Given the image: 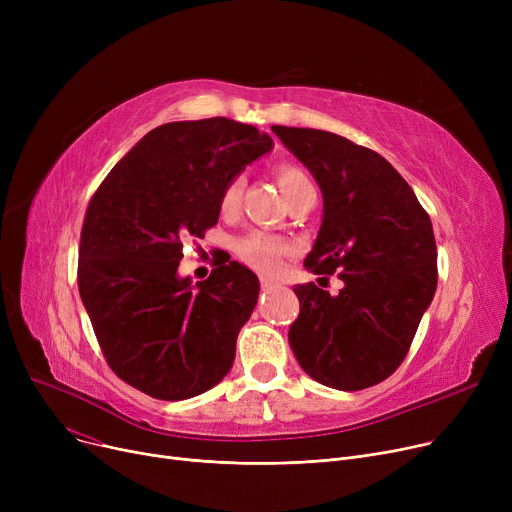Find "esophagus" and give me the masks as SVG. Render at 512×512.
Masks as SVG:
<instances>
[{"label":"esophagus","mask_w":512,"mask_h":512,"mask_svg":"<svg viewBox=\"0 0 512 512\" xmlns=\"http://www.w3.org/2000/svg\"><path fill=\"white\" fill-rule=\"evenodd\" d=\"M261 288L267 292V290H276V288H280V284H278V282H274L272 278H265V276H261Z\"/></svg>","instance_id":"34e87169"}]
</instances>
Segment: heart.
Returning a JSON list of instances; mask_svg holds the SVG:
<instances>
[{
    "mask_svg": "<svg viewBox=\"0 0 512 512\" xmlns=\"http://www.w3.org/2000/svg\"><path fill=\"white\" fill-rule=\"evenodd\" d=\"M276 176H278V182L282 186L284 195L288 197V201L297 195L303 186L311 184L309 176L294 164H280L276 168ZM242 186H245L242 176H234L224 186V191L220 195V211L224 215H230L238 209V203L242 197ZM234 249L242 261L255 267V270H259V272H276L280 267V259L284 255L292 253V245L288 240L274 236V234H267V232H259V230L238 238Z\"/></svg>",
    "mask_w": 512,
    "mask_h": 512,
    "instance_id": "b5f03b06",
    "label": "heart"
}]
</instances>
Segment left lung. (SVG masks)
I'll list each match as a JSON object with an SVG mask.
<instances>
[{
    "mask_svg": "<svg viewBox=\"0 0 512 512\" xmlns=\"http://www.w3.org/2000/svg\"><path fill=\"white\" fill-rule=\"evenodd\" d=\"M313 174L324 220L305 259L338 274L332 297L294 286L301 313L288 330L299 365L319 384L355 392L384 382L405 361L438 286L432 220L390 161L334 132L272 126Z\"/></svg>",
    "mask_w": 512,
    "mask_h": 512,
    "instance_id": "8db88e82",
    "label": "left lung"
}]
</instances>
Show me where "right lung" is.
I'll use <instances>...</instances> for the list:
<instances>
[{
  "label": "right lung",
  "mask_w": 512,
  "mask_h": 512,
  "mask_svg": "<svg viewBox=\"0 0 512 512\" xmlns=\"http://www.w3.org/2000/svg\"><path fill=\"white\" fill-rule=\"evenodd\" d=\"M270 134L228 118L161 124L95 191L78 249V290L120 380L184 400L224 380L259 280L236 261L193 284L182 242L218 224L228 180L272 151Z\"/></svg>",
  "instance_id": "1"
}]
</instances>
